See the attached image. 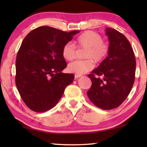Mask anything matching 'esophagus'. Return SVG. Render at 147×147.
Listing matches in <instances>:
<instances>
[{
  "label": "esophagus",
  "instance_id": "34e87169",
  "mask_svg": "<svg viewBox=\"0 0 147 147\" xmlns=\"http://www.w3.org/2000/svg\"><path fill=\"white\" fill-rule=\"evenodd\" d=\"M81 75H78V74H75V76H74V77H75V79H78V78H79L81 77Z\"/></svg>",
  "mask_w": 147,
  "mask_h": 147
}]
</instances>
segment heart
<instances>
[{
	"label": "heart",
	"mask_w": 147,
	"mask_h": 147,
	"mask_svg": "<svg viewBox=\"0 0 147 147\" xmlns=\"http://www.w3.org/2000/svg\"><path fill=\"white\" fill-rule=\"evenodd\" d=\"M76 45L86 49L84 60H78L70 63L68 71L78 75L91 71L96 63H101L106 59L109 52V45L102 40V36L94 31H88L82 33L76 40ZM76 55V47L71 43H67L62 48V56L67 61H71Z\"/></svg>",
	"instance_id": "1"
}]
</instances>
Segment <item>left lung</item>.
<instances>
[{"mask_svg": "<svg viewBox=\"0 0 147 147\" xmlns=\"http://www.w3.org/2000/svg\"><path fill=\"white\" fill-rule=\"evenodd\" d=\"M108 57L88 75L92 86L87 92L92 103L103 110L117 108L127 98L135 78L136 59L130 42L114 29L107 27Z\"/></svg>", "mask_w": 147, "mask_h": 147, "instance_id": "1", "label": "left lung"}]
</instances>
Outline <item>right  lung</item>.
I'll return each instance as SVG.
<instances>
[{
	"instance_id": "right-lung-1",
	"label": "right lung",
	"mask_w": 147,
	"mask_h": 147,
	"mask_svg": "<svg viewBox=\"0 0 147 147\" xmlns=\"http://www.w3.org/2000/svg\"><path fill=\"white\" fill-rule=\"evenodd\" d=\"M79 32L42 26L23 39L16 59L15 82L22 100L33 111L53 108L73 82L74 74L61 72L67 66L62 48Z\"/></svg>"
}]
</instances>
